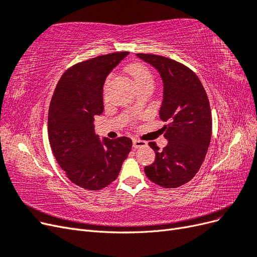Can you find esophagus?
Masks as SVG:
<instances>
[{
  "instance_id": "esophagus-1",
  "label": "esophagus",
  "mask_w": 257,
  "mask_h": 257,
  "mask_svg": "<svg viewBox=\"0 0 257 257\" xmlns=\"http://www.w3.org/2000/svg\"><path fill=\"white\" fill-rule=\"evenodd\" d=\"M146 146H147V142H145V141H139V139H134L133 141V147L135 148V149H137V148L146 147Z\"/></svg>"
}]
</instances>
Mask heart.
<instances>
[{"instance_id": "heart-1", "label": "heart", "mask_w": 257, "mask_h": 257, "mask_svg": "<svg viewBox=\"0 0 257 257\" xmlns=\"http://www.w3.org/2000/svg\"><path fill=\"white\" fill-rule=\"evenodd\" d=\"M127 73L133 81L135 88L138 90L144 87H153L154 77L149 67L142 63L132 64L127 67Z\"/></svg>"}]
</instances>
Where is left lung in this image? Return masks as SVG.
<instances>
[{
  "mask_svg": "<svg viewBox=\"0 0 257 257\" xmlns=\"http://www.w3.org/2000/svg\"><path fill=\"white\" fill-rule=\"evenodd\" d=\"M158 69L164 82L160 119L168 145L163 150L154 142L153 164L145 167L147 177L165 189L188 183L205 160L212 133L209 99L203 83L191 68L158 54L137 53Z\"/></svg>",
  "mask_w": 257,
  "mask_h": 257,
  "instance_id": "left-lung-1",
  "label": "left lung"
}]
</instances>
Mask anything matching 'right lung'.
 I'll return each instance as SVG.
<instances>
[{
  "label": "right lung",
  "instance_id": "right-lung-1",
  "mask_svg": "<svg viewBox=\"0 0 257 257\" xmlns=\"http://www.w3.org/2000/svg\"><path fill=\"white\" fill-rule=\"evenodd\" d=\"M127 51L103 54L79 62L63 73L48 111V137L54 158L76 185L98 191L118 177L132 149L128 137L104 138L94 133V116L102 114L107 75Z\"/></svg>",
  "mask_w": 257,
  "mask_h": 257
}]
</instances>
